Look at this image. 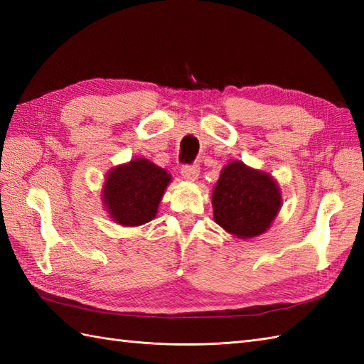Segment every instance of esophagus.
Instances as JSON below:
<instances>
[{
	"mask_svg": "<svg viewBox=\"0 0 364 364\" xmlns=\"http://www.w3.org/2000/svg\"><path fill=\"white\" fill-rule=\"evenodd\" d=\"M181 175L184 180L188 181H196L198 175H200V167L197 164H188V166H183L181 168Z\"/></svg>",
	"mask_w": 364,
	"mask_h": 364,
	"instance_id": "esophagus-1",
	"label": "esophagus"
}]
</instances>
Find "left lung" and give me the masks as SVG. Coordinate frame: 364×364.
Listing matches in <instances>:
<instances>
[{
  "label": "left lung",
  "mask_w": 364,
  "mask_h": 364,
  "mask_svg": "<svg viewBox=\"0 0 364 364\" xmlns=\"http://www.w3.org/2000/svg\"><path fill=\"white\" fill-rule=\"evenodd\" d=\"M280 205V191L272 178L237 161L222 170L213 192L215 223L242 239L264 233Z\"/></svg>",
  "instance_id": "8db88e82"
}]
</instances>
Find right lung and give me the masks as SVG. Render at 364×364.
I'll return each instance as SVG.
<instances>
[{
    "mask_svg": "<svg viewBox=\"0 0 364 364\" xmlns=\"http://www.w3.org/2000/svg\"><path fill=\"white\" fill-rule=\"evenodd\" d=\"M170 181L164 168L146 159H134L111 170L105 184V205L120 225L136 227L150 222Z\"/></svg>",
    "mask_w": 364,
    "mask_h": 364,
    "instance_id": "obj_1",
    "label": "right lung"
}]
</instances>
